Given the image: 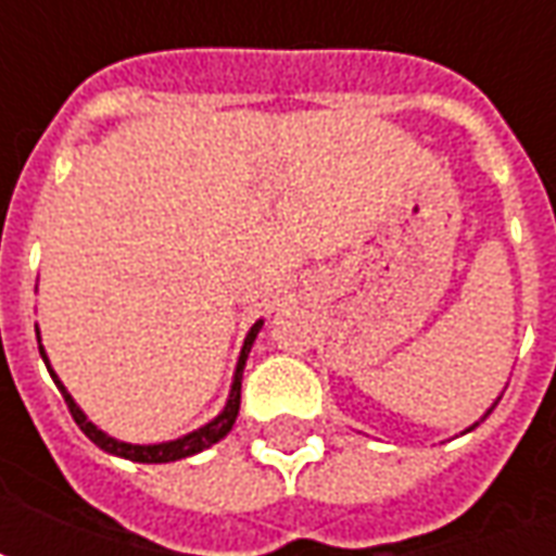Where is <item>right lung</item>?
<instances>
[{"label":"right lung","mask_w":556,"mask_h":556,"mask_svg":"<svg viewBox=\"0 0 556 556\" xmlns=\"http://www.w3.org/2000/svg\"><path fill=\"white\" fill-rule=\"evenodd\" d=\"M258 327H262V321H255L253 330L247 333V342H243V351H241V361H238V372H235V384H231V396H229V402H226L223 414H219L217 419H211V422H207V426H202L199 431H190L187 438H178V441H169V443H151V446H137V443L115 441V438H110V434H103L98 426H91L89 419H86V414L77 408V402L71 399V393H67L65 387H62V381H59L53 369H50V363H47V357H43L41 345H38V349H41V357H43V363H47V369H50V375H53L55 387H59V390H62V396H65V405H67V410H71V417H74V422H77L79 429H83V434H86L91 443H98V446H101V450H106V453L122 455V458H130V462H142V465H160V462H178V458H187V455L202 453V450H207L211 443H217L219 438H226V434H229V429L235 426V417H238V408H241L243 363H247V354H250V349H253V339L258 337Z\"/></svg>","instance_id":"right-lung-1"}]
</instances>
